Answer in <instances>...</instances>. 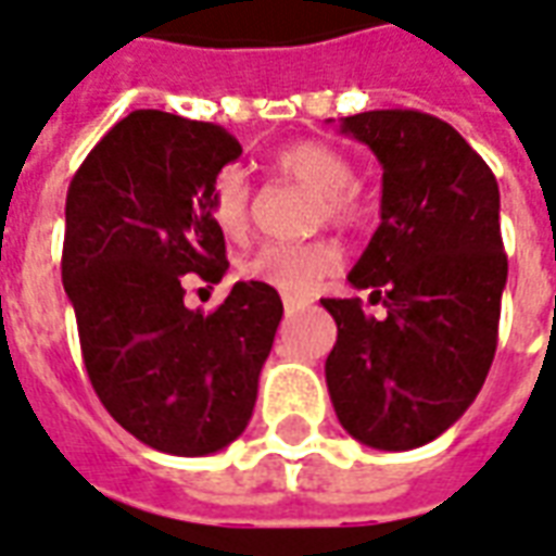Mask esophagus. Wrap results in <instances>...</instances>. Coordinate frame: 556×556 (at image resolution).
Listing matches in <instances>:
<instances>
[{
    "instance_id": "34e87169",
    "label": "esophagus",
    "mask_w": 556,
    "mask_h": 556,
    "mask_svg": "<svg viewBox=\"0 0 556 556\" xmlns=\"http://www.w3.org/2000/svg\"><path fill=\"white\" fill-rule=\"evenodd\" d=\"M305 308V299H296V296H285V311L287 314H293V311Z\"/></svg>"
}]
</instances>
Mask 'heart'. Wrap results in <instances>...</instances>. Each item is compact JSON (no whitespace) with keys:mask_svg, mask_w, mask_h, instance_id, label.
<instances>
[{"mask_svg":"<svg viewBox=\"0 0 556 556\" xmlns=\"http://www.w3.org/2000/svg\"><path fill=\"white\" fill-rule=\"evenodd\" d=\"M271 170L281 179L299 182L320 194L317 218L341 224V227H359L368 222V200L353 182L350 161L317 140H296L281 146L271 155ZM208 218L227 239H242L251 227V194H248L245 176L239 170H224L208 197ZM341 266V248L329 239L314 242H266L242 263V275L254 278L260 285H269L281 293H308L320 285L326 275Z\"/></svg>","mask_w":556,"mask_h":556,"instance_id":"obj_1","label":"heart"}]
</instances>
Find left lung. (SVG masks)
<instances>
[{
  "label": "left lung",
  "instance_id": "8db88e82",
  "mask_svg": "<svg viewBox=\"0 0 556 556\" xmlns=\"http://www.w3.org/2000/svg\"><path fill=\"white\" fill-rule=\"evenodd\" d=\"M383 164L380 227L348 281L362 299H323L338 323L326 386L350 437L404 452L464 416L494 362L506 254L500 191L448 122L419 110L341 119Z\"/></svg>",
  "mask_w": 556,
  "mask_h": 556
}]
</instances>
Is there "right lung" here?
<instances>
[{
    "mask_svg": "<svg viewBox=\"0 0 556 556\" xmlns=\"http://www.w3.org/2000/svg\"><path fill=\"white\" fill-rule=\"evenodd\" d=\"M242 155L233 134L134 110L74 173L65 200L62 285L74 305L86 374L116 422L167 455H212L245 431L285 305L239 281L212 314L185 285H218L224 236L208 197Z\"/></svg>",
    "mask_w": 556,
    "mask_h": 556,
    "instance_id": "1",
    "label": "right lung"
}]
</instances>
